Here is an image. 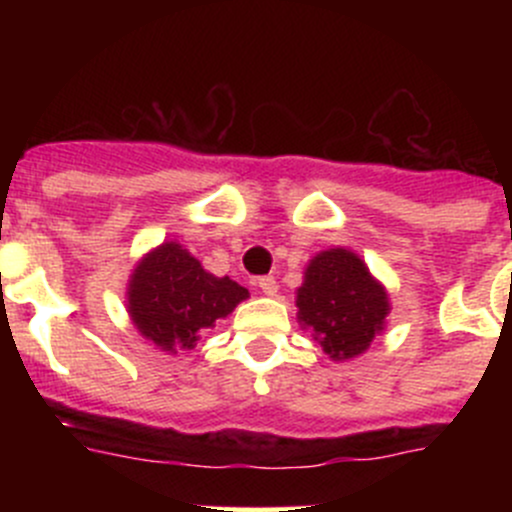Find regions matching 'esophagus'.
I'll use <instances>...</instances> for the list:
<instances>
[{
    "label": "esophagus",
    "instance_id": "1",
    "mask_svg": "<svg viewBox=\"0 0 512 512\" xmlns=\"http://www.w3.org/2000/svg\"><path fill=\"white\" fill-rule=\"evenodd\" d=\"M257 287H260L262 294H267V297H275V294H277V280H275V277H270V275L257 277Z\"/></svg>",
    "mask_w": 512,
    "mask_h": 512
}]
</instances>
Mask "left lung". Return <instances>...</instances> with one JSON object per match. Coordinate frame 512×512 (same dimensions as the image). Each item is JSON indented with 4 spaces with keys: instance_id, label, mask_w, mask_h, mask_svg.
Listing matches in <instances>:
<instances>
[{
    "instance_id": "left-lung-1",
    "label": "left lung",
    "mask_w": 512,
    "mask_h": 512,
    "mask_svg": "<svg viewBox=\"0 0 512 512\" xmlns=\"http://www.w3.org/2000/svg\"><path fill=\"white\" fill-rule=\"evenodd\" d=\"M389 292L347 247L317 252L297 287V322L334 361L356 359L386 329Z\"/></svg>"
}]
</instances>
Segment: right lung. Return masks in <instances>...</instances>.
<instances>
[{
	"label": "right lung",
	"instance_id": "1",
	"mask_svg": "<svg viewBox=\"0 0 512 512\" xmlns=\"http://www.w3.org/2000/svg\"><path fill=\"white\" fill-rule=\"evenodd\" d=\"M250 297L230 277H215L180 242L165 240L138 260L128 277L126 309L133 327L165 354L190 352L208 329Z\"/></svg>",
	"mask_w": 512,
	"mask_h": 512
}]
</instances>
